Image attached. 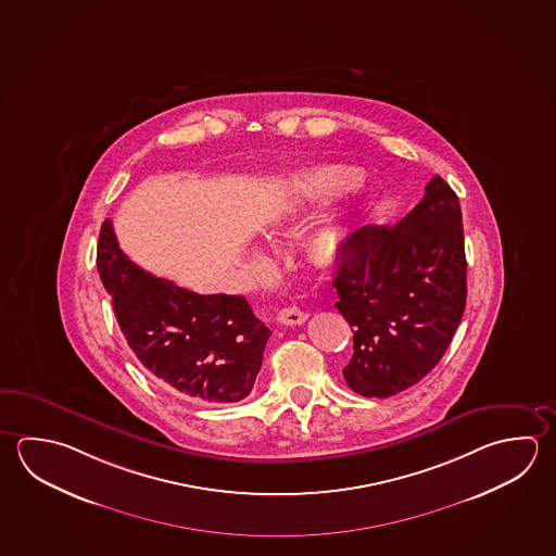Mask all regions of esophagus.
Instances as JSON below:
<instances>
[{
    "instance_id": "34e87169",
    "label": "esophagus",
    "mask_w": 556,
    "mask_h": 556,
    "mask_svg": "<svg viewBox=\"0 0 556 556\" xmlns=\"http://www.w3.org/2000/svg\"><path fill=\"white\" fill-rule=\"evenodd\" d=\"M305 319H307V314L300 309V307H283L280 309V314H278V324L282 325H302L305 324Z\"/></svg>"
}]
</instances>
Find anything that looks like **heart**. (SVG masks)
I'll list each match as a JSON object with an SVG mask.
<instances>
[{"instance_id":"b5f03b06","label":"heart","mask_w":556,"mask_h":556,"mask_svg":"<svg viewBox=\"0 0 556 556\" xmlns=\"http://www.w3.org/2000/svg\"><path fill=\"white\" fill-rule=\"evenodd\" d=\"M358 174L349 166L321 164L314 168L295 170L280 184V202L288 210H302L314 203H324L353 188ZM344 232L337 223L317 225L307 237V253L317 263H333L343 251Z\"/></svg>"}]
</instances>
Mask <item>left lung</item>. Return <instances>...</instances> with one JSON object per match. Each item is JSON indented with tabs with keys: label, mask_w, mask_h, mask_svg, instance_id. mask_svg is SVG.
Wrapping results in <instances>:
<instances>
[{
	"label": "left lung",
	"mask_w": 556,
	"mask_h": 556,
	"mask_svg": "<svg viewBox=\"0 0 556 556\" xmlns=\"http://www.w3.org/2000/svg\"><path fill=\"white\" fill-rule=\"evenodd\" d=\"M334 307L353 329L349 388L390 397L443 358L466 305L463 212L441 176L394 227L364 225L339 254Z\"/></svg>",
	"instance_id": "obj_1"
}]
</instances>
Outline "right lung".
<instances>
[{
    "label": "right lung",
    "mask_w": 556,
    "mask_h": 556,
    "mask_svg": "<svg viewBox=\"0 0 556 556\" xmlns=\"http://www.w3.org/2000/svg\"><path fill=\"white\" fill-rule=\"evenodd\" d=\"M98 273L142 366L172 390L203 404H235L253 390L270 329L242 295L192 292L127 258L101 225Z\"/></svg>",
    "instance_id": "obj_1"
}]
</instances>
